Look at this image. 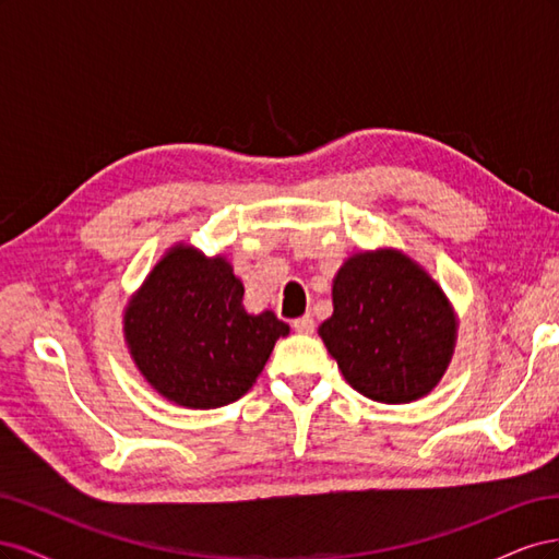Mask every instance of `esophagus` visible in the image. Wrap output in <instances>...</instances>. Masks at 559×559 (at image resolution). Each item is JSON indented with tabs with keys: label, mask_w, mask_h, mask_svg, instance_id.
Instances as JSON below:
<instances>
[{
	"label": "esophagus",
	"mask_w": 559,
	"mask_h": 559,
	"mask_svg": "<svg viewBox=\"0 0 559 559\" xmlns=\"http://www.w3.org/2000/svg\"><path fill=\"white\" fill-rule=\"evenodd\" d=\"M294 331L298 333H314V319L310 314H302L298 319H294Z\"/></svg>",
	"instance_id": "esophagus-1"
}]
</instances>
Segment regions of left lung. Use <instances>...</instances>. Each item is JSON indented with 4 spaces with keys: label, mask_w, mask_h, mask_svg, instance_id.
<instances>
[{
    "label": "left lung",
    "mask_w": 559,
    "mask_h": 559,
    "mask_svg": "<svg viewBox=\"0 0 559 559\" xmlns=\"http://www.w3.org/2000/svg\"><path fill=\"white\" fill-rule=\"evenodd\" d=\"M345 380L378 403H411L441 382L456 319L429 273L396 249L354 253L333 280V314L319 326Z\"/></svg>",
    "instance_id": "obj_1"
}]
</instances>
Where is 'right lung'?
<instances>
[{
    "mask_svg": "<svg viewBox=\"0 0 559 559\" xmlns=\"http://www.w3.org/2000/svg\"><path fill=\"white\" fill-rule=\"evenodd\" d=\"M245 286L224 257L175 245L132 296L123 333L134 366L160 396L183 408H222L257 382L277 337L275 312L249 314Z\"/></svg>",
    "mask_w": 559,
    "mask_h": 559,
    "instance_id": "add662e5",
    "label": "right lung"
}]
</instances>
